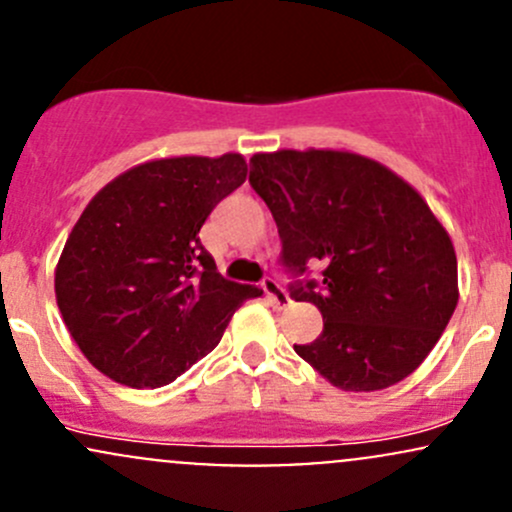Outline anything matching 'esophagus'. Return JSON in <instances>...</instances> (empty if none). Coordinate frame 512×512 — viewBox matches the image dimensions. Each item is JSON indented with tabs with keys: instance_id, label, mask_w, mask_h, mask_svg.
Wrapping results in <instances>:
<instances>
[{
	"instance_id": "esophagus-1",
	"label": "esophagus",
	"mask_w": 512,
	"mask_h": 512,
	"mask_svg": "<svg viewBox=\"0 0 512 512\" xmlns=\"http://www.w3.org/2000/svg\"><path fill=\"white\" fill-rule=\"evenodd\" d=\"M262 289H265V294L270 297V301L277 306V309H284V306H289V301H292L289 299V294L284 292L282 284H279L274 277H267L265 282H262Z\"/></svg>"
}]
</instances>
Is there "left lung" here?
<instances>
[{"label": "left lung", "instance_id": "1", "mask_svg": "<svg viewBox=\"0 0 512 512\" xmlns=\"http://www.w3.org/2000/svg\"><path fill=\"white\" fill-rule=\"evenodd\" d=\"M294 272L292 287L324 316L314 343L294 346L331 385L375 392L422 365L459 301L454 242L417 188L380 161L343 149H279L250 159Z\"/></svg>", "mask_w": 512, "mask_h": 512}]
</instances>
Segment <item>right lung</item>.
<instances>
[{
  "instance_id": "add662e5",
  "label": "right lung",
  "mask_w": 512,
  "mask_h": 512,
  "mask_svg": "<svg viewBox=\"0 0 512 512\" xmlns=\"http://www.w3.org/2000/svg\"><path fill=\"white\" fill-rule=\"evenodd\" d=\"M247 179L242 154L144 161L102 186L56 265V301L85 358L115 383L161 387L223 338L262 289L215 270L198 233Z\"/></svg>"
}]
</instances>
